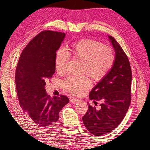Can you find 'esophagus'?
<instances>
[{"instance_id":"esophagus-1","label":"esophagus","mask_w":150,"mask_h":150,"mask_svg":"<svg viewBox=\"0 0 150 150\" xmlns=\"http://www.w3.org/2000/svg\"><path fill=\"white\" fill-rule=\"evenodd\" d=\"M79 100L77 99V98H70V102L72 103H77V102H79Z\"/></svg>"}]
</instances>
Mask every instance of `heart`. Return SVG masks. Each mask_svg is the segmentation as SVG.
<instances>
[{"label":"heart","mask_w":150,"mask_h":150,"mask_svg":"<svg viewBox=\"0 0 150 150\" xmlns=\"http://www.w3.org/2000/svg\"><path fill=\"white\" fill-rule=\"evenodd\" d=\"M70 55L82 61V73L95 80L103 78L112 68L115 60L114 50L110 46L96 40L81 39L72 44L69 51L63 47L57 50L55 67L63 72ZM91 81L86 75L69 76L62 81L64 90L73 95H81L90 87Z\"/></svg>","instance_id":"b5f03b06"}]
</instances>
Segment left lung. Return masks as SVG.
Returning a JSON list of instances; mask_svg holds the SVG:
<instances>
[{
	"instance_id": "obj_1",
	"label": "left lung",
	"mask_w": 150,
	"mask_h": 150,
	"mask_svg": "<svg viewBox=\"0 0 150 150\" xmlns=\"http://www.w3.org/2000/svg\"><path fill=\"white\" fill-rule=\"evenodd\" d=\"M115 52L112 68L95 86L89 95L90 99L100 100L97 110L90 104L82 117L86 129L95 136H100L115 129L122 122L132 99V70L129 61L122 47L112 36H108Z\"/></svg>"
}]
</instances>
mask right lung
<instances>
[{
    "label": "right lung",
    "mask_w": 150,
    "mask_h": 150,
    "mask_svg": "<svg viewBox=\"0 0 150 150\" xmlns=\"http://www.w3.org/2000/svg\"><path fill=\"white\" fill-rule=\"evenodd\" d=\"M65 33L46 30L35 37L22 51L16 68L15 84L19 104L28 121L35 128H50L69 98L65 95L51 97L45 86L55 72L57 50Z\"/></svg>",
    "instance_id": "1"
}]
</instances>
